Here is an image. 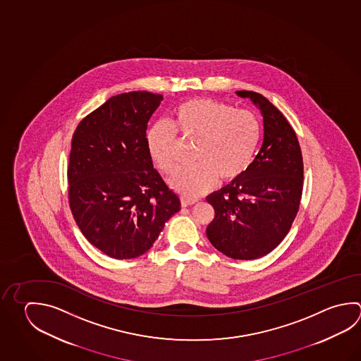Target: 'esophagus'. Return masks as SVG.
<instances>
[{
  "label": "esophagus",
  "mask_w": 361,
  "mask_h": 361,
  "mask_svg": "<svg viewBox=\"0 0 361 361\" xmlns=\"http://www.w3.org/2000/svg\"><path fill=\"white\" fill-rule=\"evenodd\" d=\"M196 202V200H190V198H185V197L180 198V204H182L183 207H187V206H190V204H195Z\"/></svg>",
  "instance_id": "obj_1"
}]
</instances>
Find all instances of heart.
I'll return each instance as SVG.
<instances>
[{
  "label": "heart",
  "instance_id": "heart-1",
  "mask_svg": "<svg viewBox=\"0 0 361 361\" xmlns=\"http://www.w3.org/2000/svg\"><path fill=\"white\" fill-rule=\"evenodd\" d=\"M171 126L180 136L198 140V164L179 171L171 188L184 197H200L212 190L220 178L233 182L245 174L261 137L259 121L252 111L214 99H190L173 111ZM171 126L157 122L146 132V147L159 171L166 176L177 169V138Z\"/></svg>",
  "mask_w": 361,
  "mask_h": 361
}]
</instances>
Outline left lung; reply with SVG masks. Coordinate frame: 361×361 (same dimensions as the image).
<instances>
[{"label": "left lung", "mask_w": 361, "mask_h": 361, "mask_svg": "<svg viewBox=\"0 0 361 361\" xmlns=\"http://www.w3.org/2000/svg\"><path fill=\"white\" fill-rule=\"evenodd\" d=\"M261 111L263 142L250 169L207 196L215 217L206 229L211 244L234 259H257L282 242L295 219L302 192V157L295 131L261 94L236 92Z\"/></svg>", "instance_id": "8db88e82"}]
</instances>
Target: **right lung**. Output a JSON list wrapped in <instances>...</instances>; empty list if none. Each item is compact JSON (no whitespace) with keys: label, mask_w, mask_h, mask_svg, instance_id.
Wrapping results in <instances>:
<instances>
[{"label":"right lung","mask_w":361,"mask_h":361,"mask_svg":"<svg viewBox=\"0 0 361 361\" xmlns=\"http://www.w3.org/2000/svg\"><path fill=\"white\" fill-rule=\"evenodd\" d=\"M163 95L111 97L73 133L67 168L73 219L95 248L116 259L150 250L165 223L180 210L146 147L147 122Z\"/></svg>","instance_id":"1"}]
</instances>
